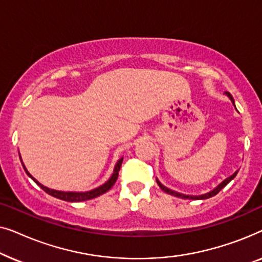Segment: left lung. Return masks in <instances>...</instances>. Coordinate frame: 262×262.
<instances>
[{
	"mask_svg": "<svg viewBox=\"0 0 262 262\" xmlns=\"http://www.w3.org/2000/svg\"><path fill=\"white\" fill-rule=\"evenodd\" d=\"M227 95L229 96V99L231 100V102L234 103V106H235V101H234V99H232V96H231V94L230 93H227ZM236 174H237V171H235L234 174L231 175V177H229V178H227L225 179V180L223 181V182H221L220 185L217 186L216 188L214 189H212V191L211 192H209V193H205V194H202V195H186V194H182V193H179V192H175V191H171V189H169V188H167L166 186H163L162 184H161V182L159 181V180H156L157 181V185L160 186V188L162 189V191H164L166 193H168V194H171V195H175V196H179V198H182V199H207V198H211V196H213V195H216L218 192L221 191L222 188H224L225 186H227L229 182H230L232 179H234L235 177H236Z\"/></svg>",
	"mask_w": 262,
	"mask_h": 262,
	"instance_id": "left-lung-1",
	"label": "left lung"
}]
</instances>
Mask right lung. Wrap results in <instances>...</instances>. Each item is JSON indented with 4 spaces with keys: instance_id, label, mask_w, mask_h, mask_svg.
<instances>
[{
    "instance_id": "right-lung-1",
    "label": "right lung",
    "mask_w": 262,
    "mask_h": 262,
    "mask_svg": "<svg viewBox=\"0 0 262 262\" xmlns=\"http://www.w3.org/2000/svg\"><path fill=\"white\" fill-rule=\"evenodd\" d=\"M21 160V157H20ZM121 162H123V159H120L118 161L116 167H114V171L112 174V177L110 178V180L105 182L102 186H100V187L95 188V189H92V191H88V192H62V191H56V189H51V188H48L45 187L44 185H41L40 182H38L35 179L32 177V175L28 173L26 167H25V164L23 163V167L25 171H26L28 177H30L32 180H33L35 184H37L39 187L44 189V191L48 193V194L55 196V198H58V199H62V200H66V202H71V203H75V202H84V200H89V199H93V198H96V196L103 194V193H106L108 189L112 187V186L116 184L117 179H118V175H119V170H120V167H121Z\"/></svg>"
}]
</instances>
